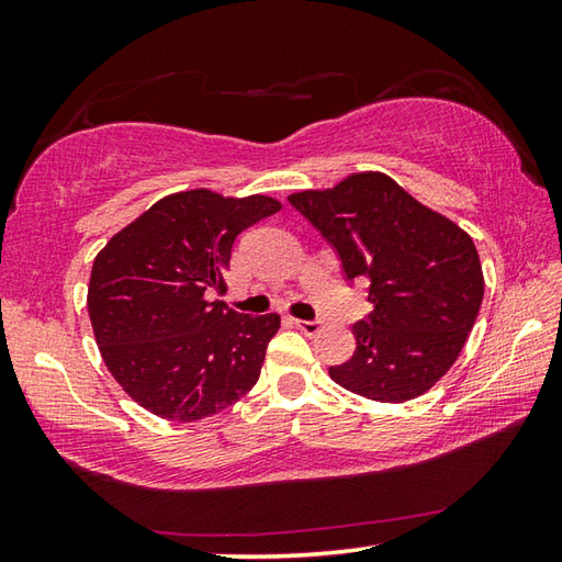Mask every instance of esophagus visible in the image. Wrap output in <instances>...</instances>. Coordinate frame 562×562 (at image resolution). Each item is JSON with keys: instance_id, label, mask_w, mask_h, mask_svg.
I'll use <instances>...</instances> for the list:
<instances>
[{"instance_id": "34e87169", "label": "esophagus", "mask_w": 562, "mask_h": 562, "mask_svg": "<svg viewBox=\"0 0 562 562\" xmlns=\"http://www.w3.org/2000/svg\"><path fill=\"white\" fill-rule=\"evenodd\" d=\"M294 326L300 328L302 333H306V336H316V333L324 328V321L321 318H314V321H304V318H294Z\"/></svg>"}]
</instances>
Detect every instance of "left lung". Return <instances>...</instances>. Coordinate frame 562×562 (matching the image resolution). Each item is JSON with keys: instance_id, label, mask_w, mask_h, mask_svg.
I'll list each match as a JSON object with an SVG mask.
<instances>
[{"instance_id": "left-lung-1", "label": "left lung", "mask_w": 562, "mask_h": 562, "mask_svg": "<svg viewBox=\"0 0 562 562\" xmlns=\"http://www.w3.org/2000/svg\"><path fill=\"white\" fill-rule=\"evenodd\" d=\"M290 205L336 248L345 280H369L372 312L352 326L357 348L330 379L357 396L403 403L457 362L483 302L473 238L384 173H352Z\"/></svg>"}]
</instances>
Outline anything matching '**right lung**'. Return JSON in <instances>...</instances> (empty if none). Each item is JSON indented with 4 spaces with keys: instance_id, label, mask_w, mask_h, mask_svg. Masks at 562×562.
Masks as SVG:
<instances>
[{
    "instance_id": "1",
    "label": "right lung",
    "mask_w": 562,
    "mask_h": 562,
    "mask_svg": "<svg viewBox=\"0 0 562 562\" xmlns=\"http://www.w3.org/2000/svg\"><path fill=\"white\" fill-rule=\"evenodd\" d=\"M282 205L198 188L166 195L93 260L89 318L117 384L164 420L193 423L256 386L278 314H238L226 292L236 236Z\"/></svg>"
}]
</instances>
